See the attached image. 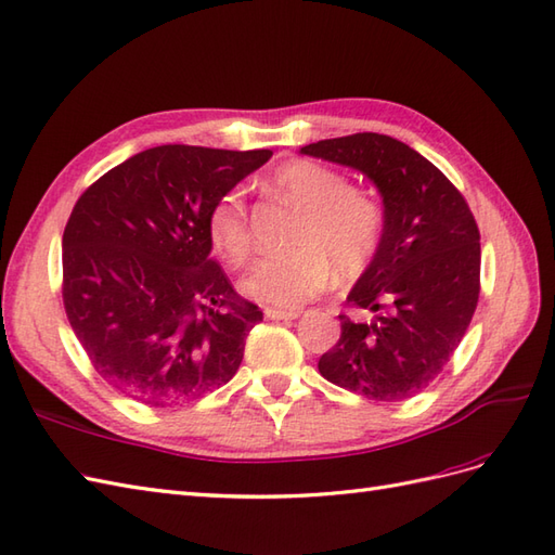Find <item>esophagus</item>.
I'll return each instance as SVG.
<instances>
[{"instance_id":"obj_1","label":"esophagus","mask_w":555,"mask_h":555,"mask_svg":"<svg viewBox=\"0 0 555 555\" xmlns=\"http://www.w3.org/2000/svg\"><path fill=\"white\" fill-rule=\"evenodd\" d=\"M299 311H281V309H264L267 321H295Z\"/></svg>"}]
</instances>
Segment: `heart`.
I'll list each match as a JSON object with an SVG mask.
<instances>
[{
  "label": "heart",
  "mask_w": 555,
  "mask_h": 555,
  "mask_svg": "<svg viewBox=\"0 0 555 555\" xmlns=\"http://www.w3.org/2000/svg\"><path fill=\"white\" fill-rule=\"evenodd\" d=\"M302 218L293 232V250L264 258L246 274L242 288L260 305L297 309L332 283V269L344 281L358 279L382 248L386 216L382 204L351 188L344 173L311 160L283 165L272 179ZM214 248L230 264H244L253 253L246 199L230 190L209 214Z\"/></svg>",
  "instance_id": "heart-1"
}]
</instances>
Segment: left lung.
<instances>
[{
  "label": "left lung",
  "mask_w": 555,
  "mask_h": 555,
  "mask_svg": "<svg viewBox=\"0 0 555 555\" xmlns=\"http://www.w3.org/2000/svg\"><path fill=\"white\" fill-rule=\"evenodd\" d=\"M358 169L384 199V242L339 315L341 337L319 360L330 384L400 402L447 367L479 302V228L457 188L402 141L360 132L299 149Z\"/></svg>",
  "instance_id": "obj_1"
}]
</instances>
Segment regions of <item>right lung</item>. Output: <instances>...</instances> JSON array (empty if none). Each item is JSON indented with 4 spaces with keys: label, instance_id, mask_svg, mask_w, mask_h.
Segmentation results:
<instances>
[{
    "label": "right lung",
    "instance_id": "obj_1",
    "mask_svg": "<svg viewBox=\"0 0 555 555\" xmlns=\"http://www.w3.org/2000/svg\"><path fill=\"white\" fill-rule=\"evenodd\" d=\"M272 151L167 144L108 169L62 234V299L106 384L151 406L225 386L262 311L211 258L214 204Z\"/></svg>",
    "mask_w": 555,
    "mask_h": 555
}]
</instances>
